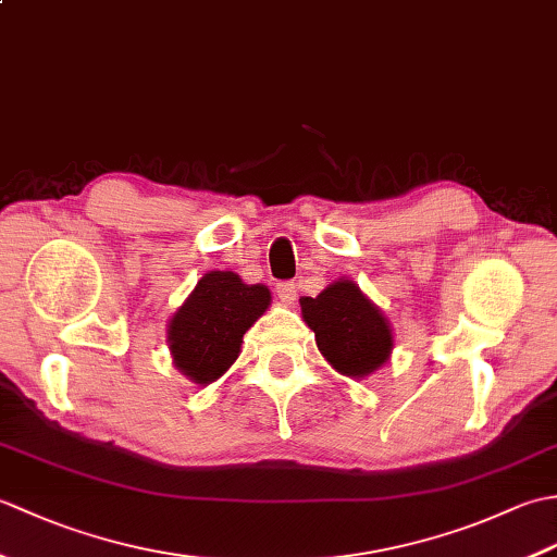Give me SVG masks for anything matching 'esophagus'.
Returning <instances> with one entry per match:
<instances>
[{
    "instance_id": "1",
    "label": "esophagus",
    "mask_w": 557,
    "mask_h": 557,
    "mask_svg": "<svg viewBox=\"0 0 557 557\" xmlns=\"http://www.w3.org/2000/svg\"><path fill=\"white\" fill-rule=\"evenodd\" d=\"M277 297L285 304H294L297 301V285L294 282H277Z\"/></svg>"
}]
</instances>
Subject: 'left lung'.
<instances>
[{"label": "left lung", "mask_w": 557, "mask_h": 557, "mask_svg": "<svg viewBox=\"0 0 557 557\" xmlns=\"http://www.w3.org/2000/svg\"><path fill=\"white\" fill-rule=\"evenodd\" d=\"M304 321L333 369L363 377L383 366L393 349V333L383 313L349 280H339L318 297L301 299Z\"/></svg>", "instance_id": "left-lung-1"}]
</instances>
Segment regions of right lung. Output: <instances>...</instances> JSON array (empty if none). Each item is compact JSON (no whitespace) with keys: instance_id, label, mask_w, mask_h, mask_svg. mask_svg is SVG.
I'll use <instances>...</instances> for the list:
<instances>
[{"instance_id":"right-lung-1","label":"right lung","mask_w":557,"mask_h":557,"mask_svg":"<svg viewBox=\"0 0 557 557\" xmlns=\"http://www.w3.org/2000/svg\"><path fill=\"white\" fill-rule=\"evenodd\" d=\"M268 304L265 285H244L234 272H208L170 323L176 369L198 385L215 381L239 357L244 333Z\"/></svg>"}]
</instances>
